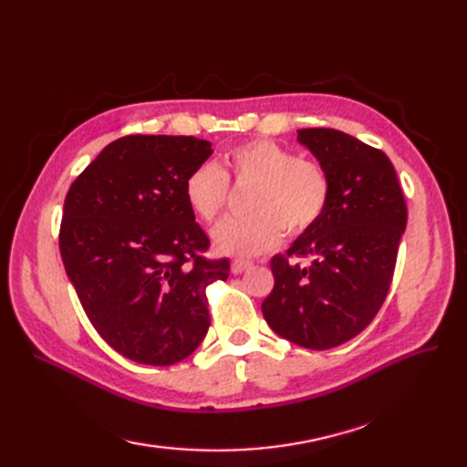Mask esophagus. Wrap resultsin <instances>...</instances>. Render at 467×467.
<instances>
[{"mask_svg": "<svg viewBox=\"0 0 467 467\" xmlns=\"http://www.w3.org/2000/svg\"><path fill=\"white\" fill-rule=\"evenodd\" d=\"M251 266H253L251 261H234V263H232V273H234V275H242V273H245L247 268H251Z\"/></svg>", "mask_w": 467, "mask_h": 467, "instance_id": "34e87169", "label": "esophagus"}]
</instances>
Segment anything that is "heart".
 <instances>
[{
    "instance_id": "heart-1",
    "label": "heart",
    "mask_w": 467,
    "mask_h": 467,
    "mask_svg": "<svg viewBox=\"0 0 467 467\" xmlns=\"http://www.w3.org/2000/svg\"><path fill=\"white\" fill-rule=\"evenodd\" d=\"M228 177L237 185H255L249 194L251 214L223 220L214 230L218 253L253 257L280 244L285 228L300 235L319 222L329 202L331 185L325 169L300 160L271 140H253L228 151L225 171L201 163L185 181V199L196 216L214 222L228 202Z\"/></svg>"
}]
</instances>
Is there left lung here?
Here are the masks:
<instances>
[{"mask_svg":"<svg viewBox=\"0 0 467 467\" xmlns=\"http://www.w3.org/2000/svg\"><path fill=\"white\" fill-rule=\"evenodd\" d=\"M298 142L329 177L319 222L271 261L275 288L261 309L276 335L312 350L357 337L384 304L407 206L388 155L333 129H302ZM288 256H306L307 265Z\"/></svg>","mask_w":467,"mask_h":467,"instance_id":"1","label":"left lung"}]
</instances>
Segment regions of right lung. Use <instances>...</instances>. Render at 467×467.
Segmentation results:
<instances>
[{
    "mask_svg": "<svg viewBox=\"0 0 467 467\" xmlns=\"http://www.w3.org/2000/svg\"><path fill=\"white\" fill-rule=\"evenodd\" d=\"M214 153L194 136H124L69 187L60 255L89 321L122 357L169 366L210 327L206 288L230 275L185 199V181Z\"/></svg>",
    "mask_w": 467,
    "mask_h": 467,
    "instance_id": "right-lung-1",
    "label": "right lung"
}]
</instances>
